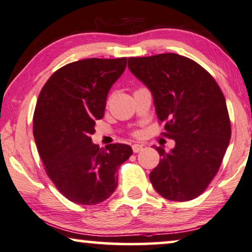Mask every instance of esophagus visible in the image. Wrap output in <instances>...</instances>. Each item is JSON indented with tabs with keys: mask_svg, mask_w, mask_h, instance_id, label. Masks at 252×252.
<instances>
[{
	"mask_svg": "<svg viewBox=\"0 0 252 252\" xmlns=\"http://www.w3.org/2000/svg\"><path fill=\"white\" fill-rule=\"evenodd\" d=\"M143 150H144V145H141V144H133L132 145V151L134 152V153H139V152Z\"/></svg>",
	"mask_w": 252,
	"mask_h": 252,
	"instance_id": "esophagus-1",
	"label": "esophagus"
}]
</instances>
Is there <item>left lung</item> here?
<instances>
[{
    "instance_id": "obj_1",
    "label": "left lung",
    "mask_w": 252,
    "mask_h": 252,
    "mask_svg": "<svg viewBox=\"0 0 252 252\" xmlns=\"http://www.w3.org/2000/svg\"><path fill=\"white\" fill-rule=\"evenodd\" d=\"M130 72L152 92L164 133L175 140L150 173L161 196L189 201L204 192L221 164L231 139L224 94L214 77L194 60L177 54L129 58Z\"/></svg>"
}]
</instances>
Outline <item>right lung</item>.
<instances>
[{"instance_id":"right-lung-1","label":"right lung","mask_w":252,"mask_h":252,"mask_svg":"<svg viewBox=\"0 0 252 252\" xmlns=\"http://www.w3.org/2000/svg\"><path fill=\"white\" fill-rule=\"evenodd\" d=\"M126 58H90L67 63L50 76L38 95L33 134L45 171L69 201L94 205L118 187L116 171L132 155L126 144L99 148L92 143L108 92L125 72Z\"/></svg>"}]
</instances>
